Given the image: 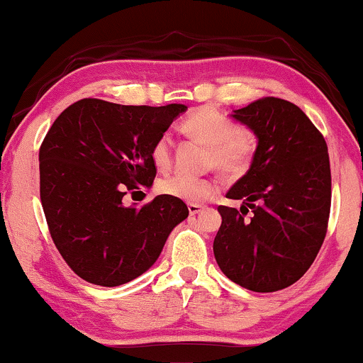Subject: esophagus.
<instances>
[{
	"label": "esophagus",
	"mask_w": 363,
	"mask_h": 363,
	"mask_svg": "<svg viewBox=\"0 0 363 363\" xmlns=\"http://www.w3.org/2000/svg\"><path fill=\"white\" fill-rule=\"evenodd\" d=\"M187 208H189V213H191V216H197V213L202 212L203 207L202 206H196V203H189Z\"/></svg>",
	"instance_id": "1"
}]
</instances>
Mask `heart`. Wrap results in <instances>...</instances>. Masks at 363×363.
Returning <instances> with one entry per match:
<instances>
[{"mask_svg":"<svg viewBox=\"0 0 363 363\" xmlns=\"http://www.w3.org/2000/svg\"><path fill=\"white\" fill-rule=\"evenodd\" d=\"M192 138L208 146V166L218 169L228 177H238L248 171L255 155V138L240 128L213 108H201L189 116L184 123ZM151 161L160 172H166L172 166V141L169 135L156 140L151 150ZM217 181L208 177L171 176L157 182V192L162 196L179 199L189 203H202L216 196Z\"/></svg>","mask_w":363,"mask_h":363,"instance_id":"heart-1","label":"heart"}]
</instances>
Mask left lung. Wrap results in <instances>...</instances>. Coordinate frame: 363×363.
<instances>
[{
    "mask_svg": "<svg viewBox=\"0 0 363 363\" xmlns=\"http://www.w3.org/2000/svg\"><path fill=\"white\" fill-rule=\"evenodd\" d=\"M233 120L257 136L252 164L218 207L222 225L213 240L218 268L255 293L284 289L308 272L324 242L330 212L328 145L303 110L263 96L235 110ZM252 208V219H245Z\"/></svg>",
    "mask_w": 363,
    "mask_h": 363,
    "instance_id": "1",
    "label": "left lung"
}]
</instances>
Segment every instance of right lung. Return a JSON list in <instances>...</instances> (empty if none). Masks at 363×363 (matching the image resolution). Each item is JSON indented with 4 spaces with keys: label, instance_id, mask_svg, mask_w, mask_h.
Masks as SVG:
<instances>
[{
    "label": "right lung",
    "instance_id": "1",
    "mask_svg": "<svg viewBox=\"0 0 363 363\" xmlns=\"http://www.w3.org/2000/svg\"><path fill=\"white\" fill-rule=\"evenodd\" d=\"M186 110L84 99L50 126L39 151L40 202L55 247L82 279L113 288L141 277L187 218L186 203L167 196L123 206L126 192L152 186V146Z\"/></svg>",
    "mask_w": 363,
    "mask_h": 363
}]
</instances>
